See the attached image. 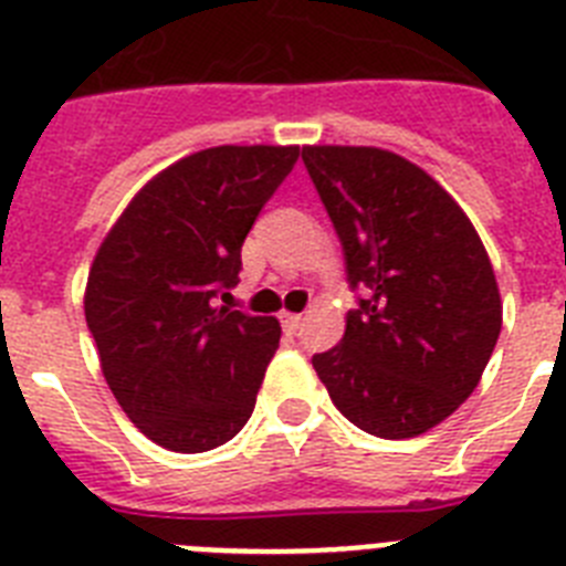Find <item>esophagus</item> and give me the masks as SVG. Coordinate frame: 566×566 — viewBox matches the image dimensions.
<instances>
[{
    "mask_svg": "<svg viewBox=\"0 0 566 566\" xmlns=\"http://www.w3.org/2000/svg\"><path fill=\"white\" fill-rule=\"evenodd\" d=\"M283 326H286L289 335H297V329L303 326V315H292V312H286V315H283Z\"/></svg>",
    "mask_w": 566,
    "mask_h": 566,
    "instance_id": "1",
    "label": "esophagus"
}]
</instances>
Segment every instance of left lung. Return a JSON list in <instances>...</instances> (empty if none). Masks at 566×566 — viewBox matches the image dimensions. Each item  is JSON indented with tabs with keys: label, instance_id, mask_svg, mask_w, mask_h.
<instances>
[{
	"label": "left lung",
	"instance_id": "8db88e82",
	"mask_svg": "<svg viewBox=\"0 0 566 566\" xmlns=\"http://www.w3.org/2000/svg\"><path fill=\"white\" fill-rule=\"evenodd\" d=\"M357 308L312 357L329 398L364 432L400 441L470 398L501 335V294L470 217L409 159L366 145H306Z\"/></svg>",
	"mask_w": 566,
	"mask_h": 566
}]
</instances>
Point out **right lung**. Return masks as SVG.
Here are the masks:
<instances>
[{"mask_svg":"<svg viewBox=\"0 0 566 566\" xmlns=\"http://www.w3.org/2000/svg\"><path fill=\"white\" fill-rule=\"evenodd\" d=\"M297 145H217L139 188L103 240L85 321L123 412L171 452H209L254 412L280 323L220 306Z\"/></svg>","mask_w":566,"mask_h":566,"instance_id":"add662e5","label":"right lung"}]
</instances>
